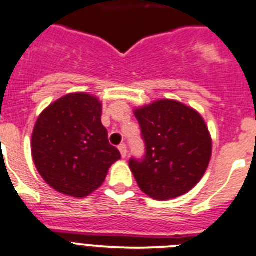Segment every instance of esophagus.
Listing matches in <instances>:
<instances>
[{
    "label": "esophagus",
    "mask_w": 256,
    "mask_h": 256,
    "mask_svg": "<svg viewBox=\"0 0 256 256\" xmlns=\"http://www.w3.org/2000/svg\"><path fill=\"white\" fill-rule=\"evenodd\" d=\"M118 150H120V153H121V156H122V158H125V156H128V146H126V144L120 145Z\"/></svg>",
    "instance_id": "1"
}]
</instances>
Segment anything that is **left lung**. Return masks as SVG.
Wrapping results in <instances>:
<instances>
[{
    "label": "left lung",
    "mask_w": 256,
    "mask_h": 256,
    "mask_svg": "<svg viewBox=\"0 0 256 256\" xmlns=\"http://www.w3.org/2000/svg\"><path fill=\"white\" fill-rule=\"evenodd\" d=\"M145 142L144 160L128 166L142 192L156 200L186 194L206 174L212 138L202 114L174 100L134 110Z\"/></svg>",
    "instance_id": "left-lung-1"
}]
</instances>
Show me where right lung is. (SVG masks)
Returning a JSON list of instances; mask_svg holds the SVG:
<instances>
[{"mask_svg":"<svg viewBox=\"0 0 256 256\" xmlns=\"http://www.w3.org/2000/svg\"><path fill=\"white\" fill-rule=\"evenodd\" d=\"M102 102L88 93H70L39 114L32 156L46 182L61 194L84 198L100 188L121 158L102 125Z\"/></svg>","mask_w":256,"mask_h":256,"instance_id":"obj_1","label":"right lung"}]
</instances>
